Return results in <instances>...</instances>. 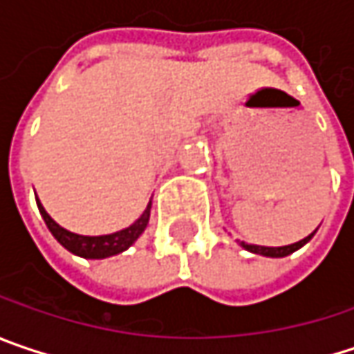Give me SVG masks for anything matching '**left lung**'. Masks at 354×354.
<instances>
[{"instance_id": "obj_1", "label": "left lung", "mask_w": 354, "mask_h": 354, "mask_svg": "<svg viewBox=\"0 0 354 354\" xmlns=\"http://www.w3.org/2000/svg\"><path fill=\"white\" fill-rule=\"evenodd\" d=\"M313 236H315V232H313L308 238H304V240L290 243V245H282V248H266V245H250V243H241V245H243L248 252H252V254H260V256H268V258H284V256H288L292 252H296L298 248H302Z\"/></svg>"}]
</instances>
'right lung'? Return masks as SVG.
<instances>
[{
	"mask_svg": "<svg viewBox=\"0 0 354 354\" xmlns=\"http://www.w3.org/2000/svg\"><path fill=\"white\" fill-rule=\"evenodd\" d=\"M36 201H38V197H36ZM38 209L41 217H44V221H46V225H48V230L52 232V236L60 241L68 252H72L76 256H82V258H94V260L109 258V256L124 252L145 232V227L149 223V217H151V203H149L145 214L140 215L139 219L127 230H120V232L111 234V236H78V234H72V232L60 227L50 215L46 214V209L41 207L39 201Z\"/></svg>",
	"mask_w": 354,
	"mask_h": 354,
	"instance_id": "1",
	"label": "right lung"
}]
</instances>
